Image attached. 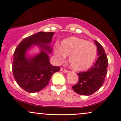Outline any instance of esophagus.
Listing matches in <instances>:
<instances>
[{
    "instance_id": "1",
    "label": "esophagus",
    "mask_w": 121,
    "mask_h": 121,
    "mask_svg": "<svg viewBox=\"0 0 121 121\" xmlns=\"http://www.w3.org/2000/svg\"><path fill=\"white\" fill-rule=\"evenodd\" d=\"M60 70H61V71H62V72H64V73H68V70H66V69H64V68H61Z\"/></svg>"
}]
</instances>
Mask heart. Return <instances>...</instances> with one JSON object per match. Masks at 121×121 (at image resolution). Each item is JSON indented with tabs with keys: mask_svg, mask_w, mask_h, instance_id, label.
<instances>
[{
	"mask_svg": "<svg viewBox=\"0 0 121 121\" xmlns=\"http://www.w3.org/2000/svg\"><path fill=\"white\" fill-rule=\"evenodd\" d=\"M54 55L59 61L68 56L70 66L76 71L87 69L93 63L97 55L96 46L86 40L71 37L64 39L60 47L54 48Z\"/></svg>",
	"mask_w": 121,
	"mask_h": 121,
	"instance_id": "obj_1",
	"label": "heart"
}]
</instances>
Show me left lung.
Here are the masks:
<instances>
[{"label":"left lung","instance_id":"obj_1","mask_svg":"<svg viewBox=\"0 0 121 121\" xmlns=\"http://www.w3.org/2000/svg\"><path fill=\"white\" fill-rule=\"evenodd\" d=\"M97 45L98 57L92 67L78 73V83L72 86L73 91L81 95H90L98 91L103 85L107 73L108 61L103 47L94 40Z\"/></svg>","mask_w":121,"mask_h":121}]
</instances>
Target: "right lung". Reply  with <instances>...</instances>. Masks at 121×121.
Here are the masks:
<instances>
[{"mask_svg": "<svg viewBox=\"0 0 121 121\" xmlns=\"http://www.w3.org/2000/svg\"><path fill=\"white\" fill-rule=\"evenodd\" d=\"M54 32H39L26 37L15 49L12 62V72L15 81L28 93L39 91L49 83L51 77L60 68L53 66L49 61L50 46ZM35 46L40 52L30 55L28 51Z\"/></svg>", "mask_w": 121, "mask_h": 121, "instance_id": "1", "label": "right lung"}]
</instances>
